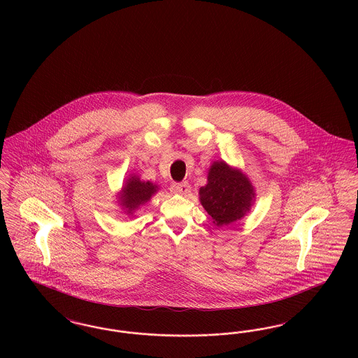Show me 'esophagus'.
Masks as SVG:
<instances>
[{
    "instance_id": "34e87169",
    "label": "esophagus",
    "mask_w": 358,
    "mask_h": 358,
    "mask_svg": "<svg viewBox=\"0 0 358 358\" xmlns=\"http://www.w3.org/2000/svg\"><path fill=\"white\" fill-rule=\"evenodd\" d=\"M171 192H174V193H178V194H184V196H187L190 193V185H189V182L187 181H184V182H174V184H171Z\"/></svg>"
}]
</instances>
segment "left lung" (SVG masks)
I'll list each match as a JSON object with an SVG mask.
<instances>
[{
	"label": "left lung",
	"instance_id": "8db88e82",
	"mask_svg": "<svg viewBox=\"0 0 358 358\" xmlns=\"http://www.w3.org/2000/svg\"><path fill=\"white\" fill-rule=\"evenodd\" d=\"M255 192L248 178L225 162H213L208 184L200 187V201L216 225L240 220L250 209Z\"/></svg>",
	"mask_w": 358,
	"mask_h": 358
}]
</instances>
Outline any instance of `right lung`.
Segmentation results:
<instances>
[{"mask_svg":"<svg viewBox=\"0 0 358 358\" xmlns=\"http://www.w3.org/2000/svg\"><path fill=\"white\" fill-rule=\"evenodd\" d=\"M157 192V187L152 182H143L136 176L127 180L126 185L122 190L120 204L127 208V212L131 213L139 205L145 204Z\"/></svg>","mask_w":358,"mask_h":358,"instance_id":"obj_1","label":"right lung"}]
</instances>
